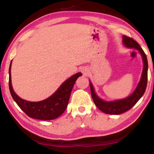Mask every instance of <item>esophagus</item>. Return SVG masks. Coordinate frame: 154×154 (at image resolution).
Here are the masks:
<instances>
[{
    "mask_svg": "<svg viewBox=\"0 0 154 154\" xmlns=\"http://www.w3.org/2000/svg\"><path fill=\"white\" fill-rule=\"evenodd\" d=\"M82 72H83V73L84 75H85L86 73H87V70L84 69H83V70H82Z\"/></svg>",
    "mask_w": 154,
    "mask_h": 154,
    "instance_id": "esophagus-1",
    "label": "esophagus"
}]
</instances>
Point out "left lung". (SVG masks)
Instances as JSON below:
<instances>
[{
	"label": "left lung",
	"instance_id": "left-lung-1",
	"mask_svg": "<svg viewBox=\"0 0 154 154\" xmlns=\"http://www.w3.org/2000/svg\"><path fill=\"white\" fill-rule=\"evenodd\" d=\"M123 43L125 47L134 48L140 52L141 55L142 57L143 63H144L142 77H141L140 81L133 93L125 99L111 101V102H106V101H104L99 97L94 92L92 83L90 82V92H91V95L94 104L100 111L106 113V114L119 115L130 110L143 96L146 88L147 79H148V77H147V75H148V73H147L148 72V61H147L146 54L144 53V50L140 47L137 42H136L132 38L123 35Z\"/></svg>",
	"mask_w": 154,
	"mask_h": 154
}]
</instances>
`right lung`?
I'll return each instance as SVG.
<instances>
[{
  "label": "right lung",
  "instance_id": "right-lung-1",
  "mask_svg": "<svg viewBox=\"0 0 154 154\" xmlns=\"http://www.w3.org/2000/svg\"><path fill=\"white\" fill-rule=\"evenodd\" d=\"M11 64L9 68V88L10 94L20 108L30 118L43 121L55 119L62 114L68 105L71 90L81 73H77L63 83L54 93L40 102H29L20 98L13 90L11 83Z\"/></svg>",
  "mask_w": 154,
  "mask_h": 154
}]
</instances>
